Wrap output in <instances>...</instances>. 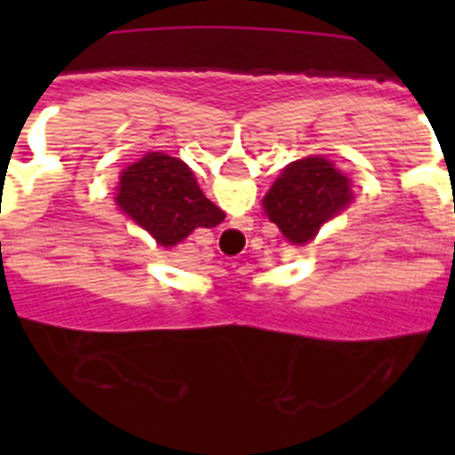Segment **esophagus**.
Returning a JSON list of instances; mask_svg holds the SVG:
<instances>
[{
	"instance_id": "34e87169",
	"label": "esophagus",
	"mask_w": 455,
	"mask_h": 455,
	"mask_svg": "<svg viewBox=\"0 0 455 455\" xmlns=\"http://www.w3.org/2000/svg\"><path fill=\"white\" fill-rule=\"evenodd\" d=\"M228 235H239V230L236 228H228Z\"/></svg>"
}]
</instances>
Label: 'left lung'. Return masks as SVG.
Segmentation results:
<instances>
[{"label": "left lung", "instance_id": "1", "mask_svg": "<svg viewBox=\"0 0 455 455\" xmlns=\"http://www.w3.org/2000/svg\"><path fill=\"white\" fill-rule=\"evenodd\" d=\"M353 191L323 156H305L289 164L264 196V214L280 228L287 241L303 246L319 235L321 225L351 204Z\"/></svg>", "mask_w": 455, "mask_h": 455}]
</instances>
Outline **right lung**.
<instances>
[{
    "mask_svg": "<svg viewBox=\"0 0 455 455\" xmlns=\"http://www.w3.org/2000/svg\"><path fill=\"white\" fill-rule=\"evenodd\" d=\"M116 203L164 248L187 239L196 228H214L225 219L204 198L191 168L164 152H148L124 168Z\"/></svg>",
    "mask_w": 455,
    "mask_h": 455,
    "instance_id": "obj_1",
    "label": "right lung"
}]
</instances>
